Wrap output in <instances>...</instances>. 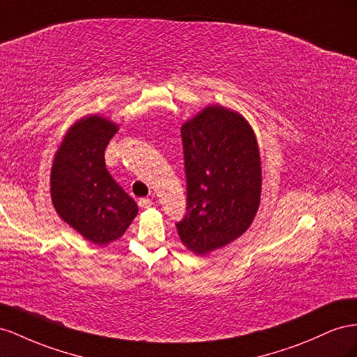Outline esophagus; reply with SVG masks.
<instances>
[{"instance_id": "34e87169", "label": "esophagus", "mask_w": 357, "mask_h": 357, "mask_svg": "<svg viewBox=\"0 0 357 357\" xmlns=\"http://www.w3.org/2000/svg\"><path fill=\"white\" fill-rule=\"evenodd\" d=\"M138 206H139L141 208H149V207L153 206V202H151V199H149V198H139V199H138Z\"/></svg>"}]
</instances>
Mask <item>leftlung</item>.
I'll list each match as a JSON object with an SVG mask.
<instances>
[{
	"label": "left lung",
	"mask_w": 357,
	"mask_h": 357,
	"mask_svg": "<svg viewBox=\"0 0 357 357\" xmlns=\"http://www.w3.org/2000/svg\"><path fill=\"white\" fill-rule=\"evenodd\" d=\"M188 213L176 224L183 245L204 255L242 236L261 194L257 138L242 115L208 107L181 128Z\"/></svg>",
	"instance_id": "1"
}]
</instances>
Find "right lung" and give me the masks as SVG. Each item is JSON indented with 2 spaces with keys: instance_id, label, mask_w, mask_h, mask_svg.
Returning <instances> with one entry per match:
<instances>
[{
  "instance_id": "add662e5",
  "label": "right lung",
  "mask_w": 357,
  "mask_h": 357,
  "mask_svg": "<svg viewBox=\"0 0 357 357\" xmlns=\"http://www.w3.org/2000/svg\"><path fill=\"white\" fill-rule=\"evenodd\" d=\"M117 126L99 115L75 123L56 151L51 172L54 207L89 242L120 238L138 213L137 202L109 176L105 149Z\"/></svg>"
}]
</instances>
